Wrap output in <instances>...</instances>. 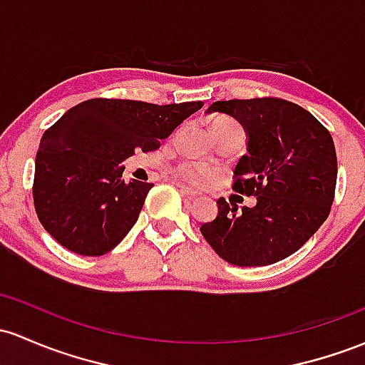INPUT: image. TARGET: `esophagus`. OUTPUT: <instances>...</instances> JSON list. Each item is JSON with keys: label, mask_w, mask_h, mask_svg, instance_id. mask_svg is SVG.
I'll return each mask as SVG.
<instances>
[{"label": "esophagus", "mask_w": 365, "mask_h": 365, "mask_svg": "<svg viewBox=\"0 0 365 365\" xmlns=\"http://www.w3.org/2000/svg\"><path fill=\"white\" fill-rule=\"evenodd\" d=\"M178 189H180V192H182L183 195H185V197H195V195H197V192L195 190H192V189H189V187H185V185H178Z\"/></svg>", "instance_id": "34e87169"}]
</instances>
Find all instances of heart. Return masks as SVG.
Here are the masks:
<instances>
[{"label": "heart", "instance_id": "heart-1", "mask_svg": "<svg viewBox=\"0 0 365 365\" xmlns=\"http://www.w3.org/2000/svg\"><path fill=\"white\" fill-rule=\"evenodd\" d=\"M223 128H225V130L227 128H239V130H241V126H239L237 123L232 121V119L228 118H216L213 124H211V130H223ZM176 173H178V176H182V178L189 180L192 183H204L211 178L210 168L202 166V164H197V163L178 164Z\"/></svg>", "mask_w": 365, "mask_h": 365}]
</instances>
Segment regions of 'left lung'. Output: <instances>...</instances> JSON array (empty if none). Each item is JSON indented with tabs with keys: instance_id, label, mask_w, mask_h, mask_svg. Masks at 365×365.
I'll use <instances>...</instances> for the list:
<instances>
[{
	"instance_id": "1",
	"label": "left lung",
	"mask_w": 365,
	"mask_h": 365,
	"mask_svg": "<svg viewBox=\"0 0 365 365\" xmlns=\"http://www.w3.org/2000/svg\"><path fill=\"white\" fill-rule=\"evenodd\" d=\"M242 124L247 154L239 159L232 189L255 195L237 213L218 199V215L201 234L220 258L237 267H263L296 253L329 216L338 161L331 133L307 109L284 98L218 100Z\"/></svg>"
}]
</instances>
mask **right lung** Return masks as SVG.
<instances>
[{"instance_id":"add662e5","label":"right lung","mask_w":365,"mask_h":365,"mask_svg":"<svg viewBox=\"0 0 365 365\" xmlns=\"http://www.w3.org/2000/svg\"><path fill=\"white\" fill-rule=\"evenodd\" d=\"M202 106L91 98L67 110L45 131L36 154L34 207L48 234L81 256L114 250L154 187L124 182L123 161L138 149H159Z\"/></svg>"}]
</instances>
